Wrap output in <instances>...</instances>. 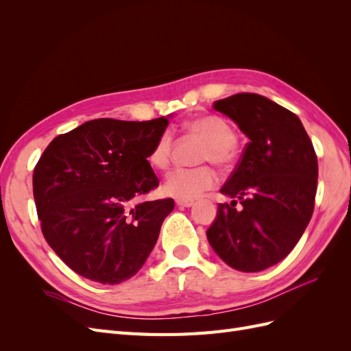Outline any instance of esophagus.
<instances>
[{"mask_svg": "<svg viewBox=\"0 0 351 351\" xmlns=\"http://www.w3.org/2000/svg\"><path fill=\"white\" fill-rule=\"evenodd\" d=\"M176 205L182 206V208H190L193 205V200H187V199H176Z\"/></svg>", "mask_w": 351, "mask_h": 351, "instance_id": "obj_1", "label": "esophagus"}]
</instances>
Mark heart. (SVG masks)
<instances>
[{
	"label": "heart",
	"instance_id": "1",
	"mask_svg": "<svg viewBox=\"0 0 351 351\" xmlns=\"http://www.w3.org/2000/svg\"><path fill=\"white\" fill-rule=\"evenodd\" d=\"M187 129L200 136L208 142L200 161L214 162L215 165L226 168L231 165L234 159V145L237 136L232 125L218 115H200L187 123ZM173 147V134L169 130L162 132L158 136L149 152L151 165L162 169L169 164ZM218 183V174L209 165H202L195 168L178 167L169 171L165 177L164 190L171 196L178 199H196L202 193L208 192Z\"/></svg>",
	"mask_w": 351,
	"mask_h": 351
}]
</instances>
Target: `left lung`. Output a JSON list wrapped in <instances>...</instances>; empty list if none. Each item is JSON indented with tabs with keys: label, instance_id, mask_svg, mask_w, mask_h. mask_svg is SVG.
Returning a JSON list of instances; mask_svg holds the SVG:
<instances>
[{
	"label": "left lung",
	"instance_id": "8db88e82",
	"mask_svg": "<svg viewBox=\"0 0 351 351\" xmlns=\"http://www.w3.org/2000/svg\"><path fill=\"white\" fill-rule=\"evenodd\" d=\"M249 137L221 193L208 241L228 267L259 272L282 261L309 224L317 186V158L299 117L258 93L214 102Z\"/></svg>",
	"mask_w": 351,
	"mask_h": 351
}]
</instances>
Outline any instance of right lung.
<instances>
[{
  "instance_id": "add662e5",
  "label": "right lung",
  "mask_w": 351,
  "mask_h": 351,
  "mask_svg": "<svg viewBox=\"0 0 351 351\" xmlns=\"http://www.w3.org/2000/svg\"><path fill=\"white\" fill-rule=\"evenodd\" d=\"M168 119H98L57 136L34 169L42 234L82 277L120 284L143 267L173 199L139 202L159 180L147 161Z\"/></svg>"
}]
</instances>
